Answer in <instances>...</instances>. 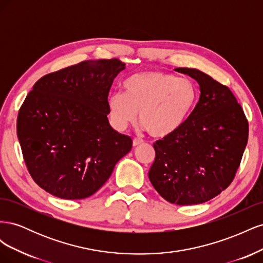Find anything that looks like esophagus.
Here are the masks:
<instances>
[{
    "label": "esophagus",
    "mask_w": 263,
    "mask_h": 263,
    "mask_svg": "<svg viewBox=\"0 0 263 263\" xmlns=\"http://www.w3.org/2000/svg\"><path fill=\"white\" fill-rule=\"evenodd\" d=\"M142 144H144V141L140 140V139H136V138H135V139L133 140V146H134V147H138V146H140V145H142Z\"/></svg>",
    "instance_id": "34e87169"
}]
</instances>
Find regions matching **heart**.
<instances>
[{
	"label": "heart",
	"instance_id": "heart-1",
	"mask_svg": "<svg viewBox=\"0 0 263 263\" xmlns=\"http://www.w3.org/2000/svg\"><path fill=\"white\" fill-rule=\"evenodd\" d=\"M124 94H109L107 106L114 128L123 132L137 119L150 136L164 138L178 132L196 104L193 83L163 71H145L127 78Z\"/></svg>",
	"mask_w": 263,
	"mask_h": 263
}]
</instances>
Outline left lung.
I'll list each match as a JSON object with an SVG mask.
<instances>
[{"label": "left lung", "mask_w": 263, "mask_h": 263, "mask_svg": "<svg viewBox=\"0 0 263 263\" xmlns=\"http://www.w3.org/2000/svg\"><path fill=\"white\" fill-rule=\"evenodd\" d=\"M177 72L200 84V100L181 128L154 144L149 180L164 200L194 205L212 200L233 182L248 142L249 125L229 87L197 69Z\"/></svg>", "instance_id": "obj_1"}]
</instances>
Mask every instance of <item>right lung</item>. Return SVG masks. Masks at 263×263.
Returning a JSON list of instances; mask_svg holds the SVG:
<instances>
[{
  "mask_svg": "<svg viewBox=\"0 0 263 263\" xmlns=\"http://www.w3.org/2000/svg\"><path fill=\"white\" fill-rule=\"evenodd\" d=\"M125 63L86 60L44 76L17 116V137L29 174L46 192L89 197L130 151V137L108 123L107 98Z\"/></svg>",
  "mask_w": 263,
  "mask_h": 263,
  "instance_id": "add662e5",
  "label": "right lung"
}]
</instances>
